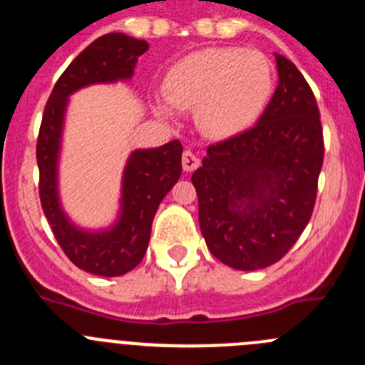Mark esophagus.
Returning <instances> with one entry per match:
<instances>
[{
	"instance_id": "34e87169",
	"label": "esophagus",
	"mask_w": 365,
	"mask_h": 365,
	"mask_svg": "<svg viewBox=\"0 0 365 365\" xmlns=\"http://www.w3.org/2000/svg\"><path fill=\"white\" fill-rule=\"evenodd\" d=\"M199 165V157H197L192 150H185V153H182V170H185V172H193Z\"/></svg>"
}]
</instances>
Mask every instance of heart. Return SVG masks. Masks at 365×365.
<instances>
[{
  "label": "heart",
  "instance_id": "heart-1",
  "mask_svg": "<svg viewBox=\"0 0 365 365\" xmlns=\"http://www.w3.org/2000/svg\"><path fill=\"white\" fill-rule=\"evenodd\" d=\"M275 70L259 50L237 46L193 52L168 70L165 96L173 106L195 108L199 128L212 137L242 132L259 119L272 98ZM163 113H170L159 103Z\"/></svg>",
  "mask_w": 365,
  "mask_h": 365
}]
</instances>
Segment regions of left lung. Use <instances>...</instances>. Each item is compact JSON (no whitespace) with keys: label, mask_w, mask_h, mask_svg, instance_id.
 Listing matches in <instances>:
<instances>
[{"label":"left lung","mask_w":365,"mask_h":365,"mask_svg":"<svg viewBox=\"0 0 365 365\" xmlns=\"http://www.w3.org/2000/svg\"><path fill=\"white\" fill-rule=\"evenodd\" d=\"M279 86L253 128L208 146L192 175L213 257L240 272L282 259L312 219L324 160L312 88L275 53Z\"/></svg>","instance_id":"8db88e82"}]
</instances>
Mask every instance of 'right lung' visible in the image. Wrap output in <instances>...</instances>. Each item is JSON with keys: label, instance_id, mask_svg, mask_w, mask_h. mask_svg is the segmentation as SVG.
<instances>
[{"label": "right lung", "instance_id": "1", "mask_svg": "<svg viewBox=\"0 0 365 365\" xmlns=\"http://www.w3.org/2000/svg\"><path fill=\"white\" fill-rule=\"evenodd\" d=\"M146 50L145 39L121 32L101 36L61 73L43 112L36 150L43 212L65 255L92 275H125L141 262L160 200L182 172V146L175 139L159 148L133 150L123 172L115 222L103 230L81 228L70 220L59 199V155L68 98L85 86L132 79L137 59Z\"/></svg>", "mask_w": 365, "mask_h": 365}]
</instances>
